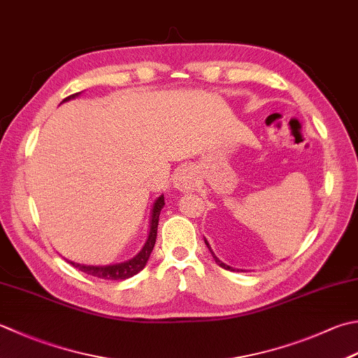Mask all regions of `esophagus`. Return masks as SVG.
Segmentation results:
<instances>
[{
  "mask_svg": "<svg viewBox=\"0 0 358 358\" xmlns=\"http://www.w3.org/2000/svg\"><path fill=\"white\" fill-rule=\"evenodd\" d=\"M195 171L191 166H183L173 173L172 183L181 192H189L195 187Z\"/></svg>",
  "mask_w": 358,
  "mask_h": 358,
  "instance_id": "obj_1",
  "label": "esophagus"
}]
</instances>
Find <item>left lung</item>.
<instances>
[{"instance_id":"left-lung-1","label":"left lung","mask_w":358,"mask_h":358,"mask_svg":"<svg viewBox=\"0 0 358 358\" xmlns=\"http://www.w3.org/2000/svg\"><path fill=\"white\" fill-rule=\"evenodd\" d=\"M205 243H206V247L209 248V251H211V255H213V257H214V261H215V264H217V265H220V267H222V268H225V270H231V271H239V270H236V268H233V267H229V265H227L225 262H222L220 259L214 255V251L211 250V247H209V243H208V241H206V239H205ZM241 271H243V270H241Z\"/></svg>"}]
</instances>
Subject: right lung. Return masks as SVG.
I'll list each match as a JSON object with an SVG mask.
<instances>
[{"label": "right lung", "instance_id": "right-lung-1", "mask_svg": "<svg viewBox=\"0 0 358 358\" xmlns=\"http://www.w3.org/2000/svg\"><path fill=\"white\" fill-rule=\"evenodd\" d=\"M82 93H76L68 96L66 99H63V102L76 99L79 97ZM164 206V195H159V197L153 201L152 211H150V223H149V234H147V239L143 245V248L138 251V253L133 256L129 261L119 262V264H110V265H85V264H77L73 261H68L73 267L79 268L80 271L87 273L90 276L99 278V279H111V281H119V279H129L131 276H135L136 273L141 271L145 265L147 261H149L150 253L153 247H155L157 242V231H158V220H159V213Z\"/></svg>", "mask_w": 358, "mask_h": 358}]
</instances>
